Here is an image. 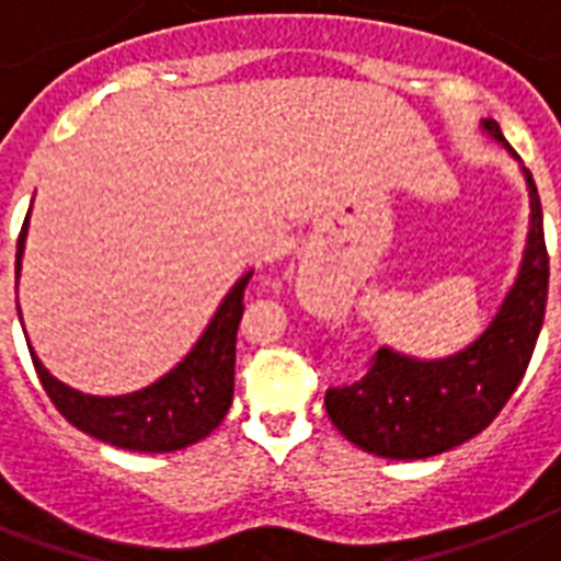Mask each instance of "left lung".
<instances>
[{"label":"left lung","mask_w":561,"mask_h":561,"mask_svg":"<svg viewBox=\"0 0 561 561\" xmlns=\"http://www.w3.org/2000/svg\"><path fill=\"white\" fill-rule=\"evenodd\" d=\"M489 135L505 144L500 124ZM530 233L523 271L491 328L446 362H412L387 347L353 383L324 396L330 421L364 451L389 460H421L480 435L523 381L548 305V248L537 183L528 174Z\"/></svg>","instance_id":"obj_1"}]
</instances>
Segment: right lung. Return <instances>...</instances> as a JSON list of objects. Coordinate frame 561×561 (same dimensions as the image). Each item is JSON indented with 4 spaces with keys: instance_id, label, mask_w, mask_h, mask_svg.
<instances>
[{
    "instance_id": "obj_1",
    "label": "right lung",
    "mask_w": 561,
    "mask_h": 561,
    "mask_svg": "<svg viewBox=\"0 0 561 561\" xmlns=\"http://www.w3.org/2000/svg\"><path fill=\"white\" fill-rule=\"evenodd\" d=\"M16 242V276L24 248ZM253 274L242 276L222 299L220 310L206 328L192 353L152 387L121 398H92L58 383L31 350L33 367L53 407L76 428L95 440L129 451H178L203 440L220 426L233 398V362H237V330L245 310V287Z\"/></svg>"
}]
</instances>
